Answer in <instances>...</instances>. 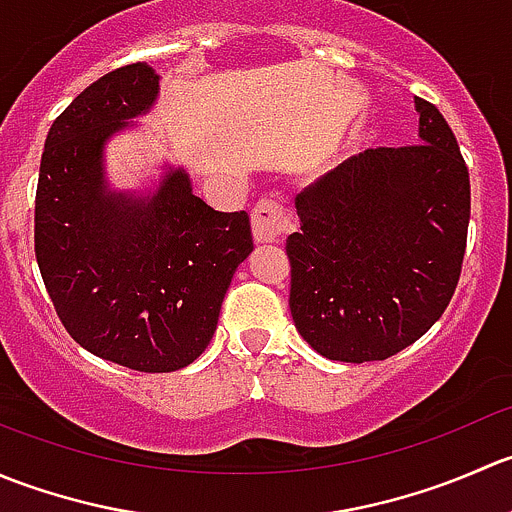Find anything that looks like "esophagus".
Instances as JSON below:
<instances>
[{"label":"esophagus","mask_w":512,"mask_h":512,"mask_svg":"<svg viewBox=\"0 0 512 512\" xmlns=\"http://www.w3.org/2000/svg\"><path fill=\"white\" fill-rule=\"evenodd\" d=\"M289 230V210L277 198H262L252 208V232L257 242H275Z\"/></svg>","instance_id":"34e87169"}]
</instances>
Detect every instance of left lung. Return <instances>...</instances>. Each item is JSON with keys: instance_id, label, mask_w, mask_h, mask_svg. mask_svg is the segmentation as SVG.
<instances>
[{"instance_id": "1", "label": "left lung", "mask_w": 512, "mask_h": 512, "mask_svg": "<svg viewBox=\"0 0 512 512\" xmlns=\"http://www.w3.org/2000/svg\"><path fill=\"white\" fill-rule=\"evenodd\" d=\"M418 143L369 148L294 198L289 312L332 361L389 359L438 322L456 292L471 180L456 136L416 98Z\"/></svg>"}]
</instances>
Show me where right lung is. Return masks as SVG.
Wrapping results in <instances>:
<instances>
[{
	"label": "right lung",
	"mask_w": 512,
	"mask_h": 512,
	"mask_svg": "<svg viewBox=\"0 0 512 512\" xmlns=\"http://www.w3.org/2000/svg\"><path fill=\"white\" fill-rule=\"evenodd\" d=\"M156 96L158 74L143 61L81 91L51 123L34 208L36 262L66 332L86 352L146 374L205 352L252 252L245 210H213L185 170H168L148 195L106 185V141Z\"/></svg>",
	"instance_id": "add662e5"
}]
</instances>
